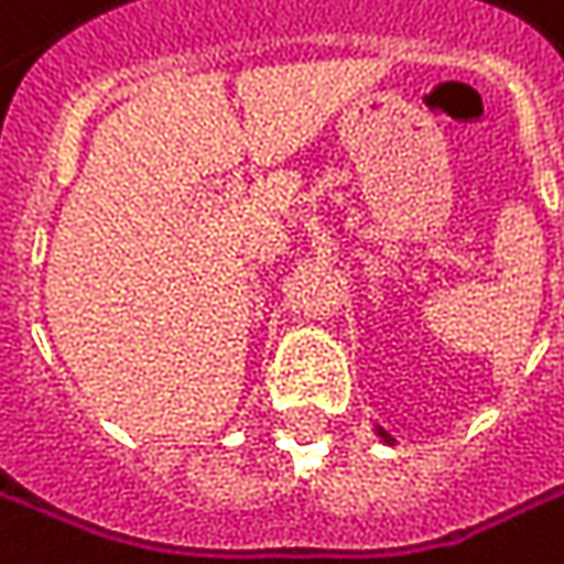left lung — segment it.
<instances>
[{
  "label": "left lung",
  "mask_w": 564,
  "mask_h": 564,
  "mask_svg": "<svg viewBox=\"0 0 564 564\" xmlns=\"http://www.w3.org/2000/svg\"><path fill=\"white\" fill-rule=\"evenodd\" d=\"M378 437H383V434H380V431H378Z\"/></svg>",
  "instance_id": "8db88e82"
}]
</instances>
